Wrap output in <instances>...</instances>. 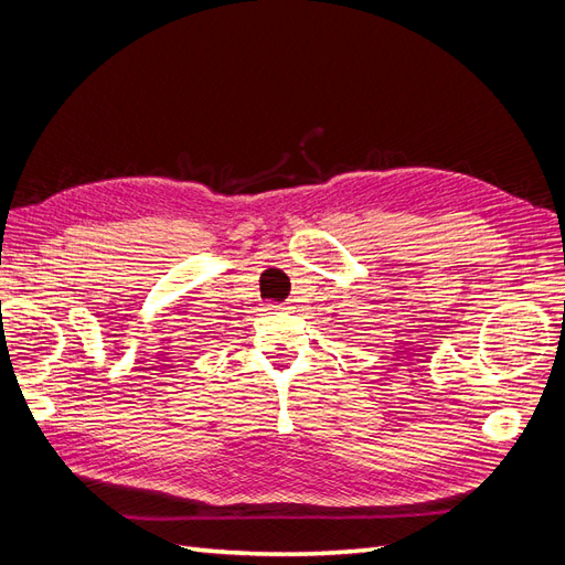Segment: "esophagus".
<instances>
[{"label": "esophagus", "instance_id": "34e87169", "mask_svg": "<svg viewBox=\"0 0 565 565\" xmlns=\"http://www.w3.org/2000/svg\"><path fill=\"white\" fill-rule=\"evenodd\" d=\"M268 309L270 311H292V309H297L295 303H268Z\"/></svg>", "mask_w": 565, "mask_h": 565}]
</instances>
